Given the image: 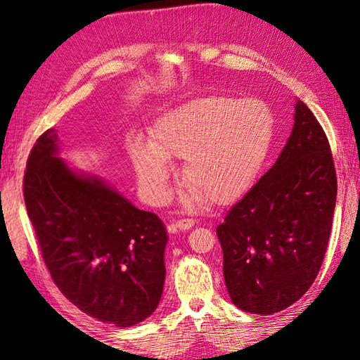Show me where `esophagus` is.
<instances>
[{
	"mask_svg": "<svg viewBox=\"0 0 360 360\" xmlns=\"http://www.w3.org/2000/svg\"><path fill=\"white\" fill-rule=\"evenodd\" d=\"M195 226V221L193 219H178L176 221V227L179 229V231H188V229H192Z\"/></svg>",
	"mask_w": 360,
	"mask_h": 360,
	"instance_id": "34e87169",
	"label": "esophagus"
}]
</instances>
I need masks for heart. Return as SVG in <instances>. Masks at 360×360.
Segmentation results:
<instances>
[{
  "mask_svg": "<svg viewBox=\"0 0 360 360\" xmlns=\"http://www.w3.org/2000/svg\"><path fill=\"white\" fill-rule=\"evenodd\" d=\"M271 106L258 98L207 96L181 103L156 119L151 141L134 136L129 158L142 192L164 202L172 188L173 159H186L188 204L209 198L226 205L252 186L274 137Z\"/></svg>",
  "mask_w": 360,
  "mask_h": 360,
  "instance_id": "b5f03b06",
  "label": "heart"
}]
</instances>
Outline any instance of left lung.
Instances as JSON below:
<instances>
[{
    "label": "left lung",
    "mask_w": 360,
    "mask_h": 360,
    "mask_svg": "<svg viewBox=\"0 0 360 360\" xmlns=\"http://www.w3.org/2000/svg\"><path fill=\"white\" fill-rule=\"evenodd\" d=\"M275 164L229 210L217 235L236 308L274 314L314 283L322 266L338 196L326 134L300 98Z\"/></svg>",
    "instance_id": "8db88e82"
}]
</instances>
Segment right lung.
<instances>
[{"label":"right lung","instance_id":"add662e5","mask_svg":"<svg viewBox=\"0 0 360 360\" xmlns=\"http://www.w3.org/2000/svg\"><path fill=\"white\" fill-rule=\"evenodd\" d=\"M25 202L53 283L80 311L122 328L156 311L165 281L164 223L102 176L60 158L57 129L30 151Z\"/></svg>","mask_w":360,"mask_h":360}]
</instances>
